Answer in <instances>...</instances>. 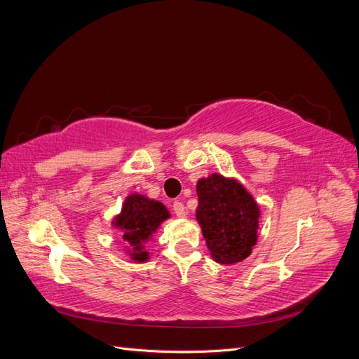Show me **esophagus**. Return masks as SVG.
Listing matches in <instances>:
<instances>
[{
  "mask_svg": "<svg viewBox=\"0 0 359 359\" xmlns=\"http://www.w3.org/2000/svg\"><path fill=\"white\" fill-rule=\"evenodd\" d=\"M172 210H173V214H175L177 217H186L187 215V211H186V206L182 205V202L180 201H175L172 205Z\"/></svg>",
  "mask_w": 359,
  "mask_h": 359,
  "instance_id": "obj_1",
  "label": "esophagus"
}]
</instances>
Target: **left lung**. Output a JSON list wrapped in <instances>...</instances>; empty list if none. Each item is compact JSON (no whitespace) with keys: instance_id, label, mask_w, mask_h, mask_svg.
<instances>
[{"instance_id":"1","label":"left lung","mask_w":359,"mask_h":359,"mask_svg":"<svg viewBox=\"0 0 359 359\" xmlns=\"http://www.w3.org/2000/svg\"><path fill=\"white\" fill-rule=\"evenodd\" d=\"M196 219L215 262L231 265L252 253L257 238L259 208L235 180L211 175L198 182Z\"/></svg>"}]
</instances>
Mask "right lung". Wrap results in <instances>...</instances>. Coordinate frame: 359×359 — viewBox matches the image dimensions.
<instances>
[{"mask_svg": "<svg viewBox=\"0 0 359 359\" xmlns=\"http://www.w3.org/2000/svg\"><path fill=\"white\" fill-rule=\"evenodd\" d=\"M168 217L169 212L165 205L157 201H149L140 194H132L126 199L115 224L123 229V240L133 247L132 257L135 260L144 262L148 259V253L142 250V243L148 240L149 235Z\"/></svg>", "mask_w": 359, "mask_h": 359, "instance_id": "add662e5", "label": "right lung"}]
</instances>
